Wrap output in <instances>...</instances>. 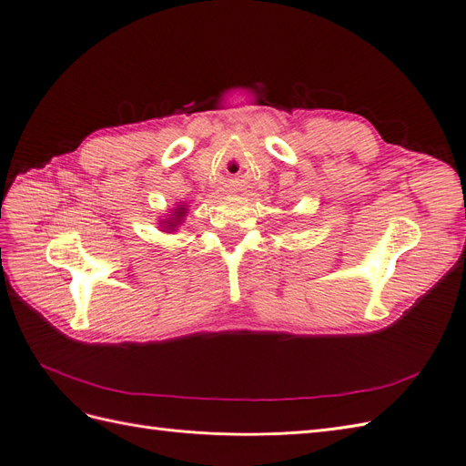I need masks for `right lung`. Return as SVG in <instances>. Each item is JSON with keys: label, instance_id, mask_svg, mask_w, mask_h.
Returning <instances> with one entry per match:
<instances>
[{"label": "right lung", "instance_id": "obj_1", "mask_svg": "<svg viewBox=\"0 0 466 466\" xmlns=\"http://www.w3.org/2000/svg\"><path fill=\"white\" fill-rule=\"evenodd\" d=\"M185 214H187V208H178V209H177V214H175V221H173L171 225H168V228H175V223H177V221H180V219H182V216H185ZM165 223H167V221H165Z\"/></svg>", "mask_w": 466, "mask_h": 466}]
</instances>
